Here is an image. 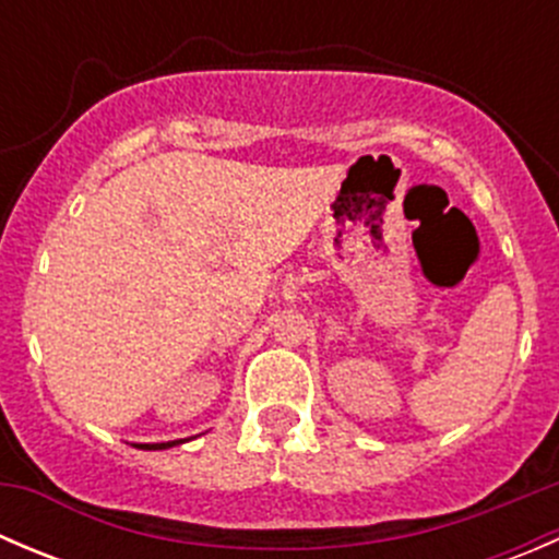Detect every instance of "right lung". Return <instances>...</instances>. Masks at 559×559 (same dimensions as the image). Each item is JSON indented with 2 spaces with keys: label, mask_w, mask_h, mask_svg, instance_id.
<instances>
[{
  "label": "right lung",
  "mask_w": 559,
  "mask_h": 559,
  "mask_svg": "<svg viewBox=\"0 0 559 559\" xmlns=\"http://www.w3.org/2000/svg\"><path fill=\"white\" fill-rule=\"evenodd\" d=\"M178 443H183V441H167V443H138V449H151V452H156V449H170V447H178Z\"/></svg>",
  "instance_id": "obj_1"
}]
</instances>
